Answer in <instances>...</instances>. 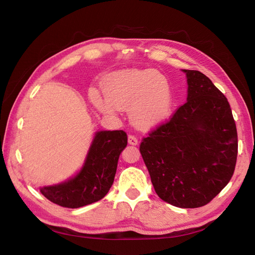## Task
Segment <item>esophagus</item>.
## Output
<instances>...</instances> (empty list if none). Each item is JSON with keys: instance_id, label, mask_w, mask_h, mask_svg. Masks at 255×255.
Instances as JSON below:
<instances>
[{"instance_id": "1", "label": "esophagus", "mask_w": 255, "mask_h": 255, "mask_svg": "<svg viewBox=\"0 0 255 255\" xmlns=\"http://www.w3.org/2000/svg\"><path fill=\"white\" fill-rule=\"evenodd\" d=\"M128 144L136 146L138 144V139L134 136V135H128Z\"/></svg>"}]
</instances>
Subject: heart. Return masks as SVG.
I'll use <instances>...</instances> for the list:
<instances>
[{"instance_id": "b5f03b06", "label": "heart", "mask_w": 255, "mask_h": 255, "mask_svg": "<svg viewBox=\"0 0 255 255\" xmlns=\"http://www.w3.org/2000/svg\"><path fill=\"white\" fill-rule=\"evenodd\" d=\"M105 94L98 89L89 92L90 101L99 111L116 115L129 108L135 127L150 129L170 116L173 92L170 81L155 69H127L115 72L105 83Z\"/></svg>"}]
</instances>
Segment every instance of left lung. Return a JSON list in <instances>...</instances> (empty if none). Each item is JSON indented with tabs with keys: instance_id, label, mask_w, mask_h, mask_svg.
Masks as SVG:
<instances>
[{
	"instance_id": "8db88e82",
	"label": "left lung",
	"mask_w": 255,
	"mask_h": 255,
	"mask_svg": "<svg viewBox=\"0 0 255 255\" xmlns=\"http://www.w3.org/2000/svg\"><path fill=\"white\" fill-rule=\"evenodd\" d=\"M186 103L140 143L157 195L181 208L206 205L233 177L238 135L224 94L199 71L182 70Z\"/></svg>"
}]
</instances>
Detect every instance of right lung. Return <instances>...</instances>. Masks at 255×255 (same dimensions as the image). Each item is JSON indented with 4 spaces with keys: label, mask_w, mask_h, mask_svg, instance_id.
Returning <instances> with one entry per match:
<instances>
[{
    "label": "right lung",
    "mask_w": 255,
    "mask_h": 255,
    "mask_svg": "<svg viewBox=\"0 0 255 255\" xmlns=\"http://www.w3.org/2000/svg\"><path fill=\"white\" fill-rule=\"evenodd\" d=\"M128 145L123 131H97L82 168L60 183L40 186L43 196L60 206L78 208L106 196L115 180L118 160Z\"/></svg>",
    "instance_id": "1"
}]
</instances>
